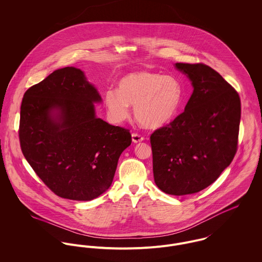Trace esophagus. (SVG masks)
<instances>
[{
    "label": "esophagus",
    "instance_id": "1",
    "mask_svg": "<svg viewBox=\"0 0 262 262\" xmlns=\"http://www.w3.org/2000/svg\"><path fill=\"white\" fill-rule=\"evenodd\" d=\"M143 140H144V138L141 135H139L137 133H133L132 134V141L134 143H139V142H142Z\"/></svg>",
    "mask_w": 262,
    "mask_h": 262
}]
</instances>
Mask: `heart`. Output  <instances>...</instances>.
<instances>
[{
	"instance_id": "b5f03b06",
	"label": "heart",
	"mask_w": 262,
	"mask_h": 262,
	"mask_svg": "<svg viewBox=\"0 0 262 262\" xmlns=\"http://www.w3.org/2000/svg\"><path fill=\"white\" fill-rule=\"evenodd\" d=\"M183 91L178 79L170 75L151 72H135L123 76L118 89L104 94L109 118L121 123L130 117L134 106L137 121L147 128H160L169 123L179 112Z\"/></svg>"
}]
</instances>
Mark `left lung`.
Returning a JSON list of instances; mask_svg holds the SVG:
<instances>
[{"mask_svg":"<svg viewBox=\"0 0 262 262\" xmlns=\"http://www.w3.org/2000/svg\"><path fill=\"white\" fill-rule=\"evenodd\" d=\"M193 88L185 111L150 136L156 186L173 195L212 185L237 151L241 103L222 75L203 63H176Z\"/></svg>","mask_w":262,"mask_h":262,"instance_id":"left-lung-1","label":"left lung"}]
</instances>
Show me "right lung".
I'll return each instance as SVG.
<instances>
[{"label":"right lung","instance_id":"1","mask_svg":"<svg viewBox=\"0 0 262 262\" xmlns=\"http://www.w3.org/2000/svg\"><path fill=\"white\" fill-rule=\"evenodd\" d=\"M102 98L79 69L54 71L24 94L19 138L22 152L55 194L91 201L112 185L129 130L96 116Z\"/></svg>","mask_w":262,"mask_h":262}]
</instances>
